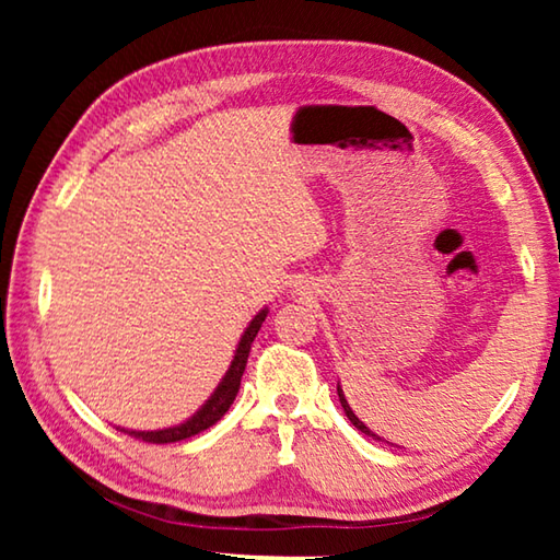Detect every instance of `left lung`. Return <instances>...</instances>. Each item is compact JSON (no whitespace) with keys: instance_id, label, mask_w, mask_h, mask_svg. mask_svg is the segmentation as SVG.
I'll list each match as a JSON object with an SVG mask.
<instances>
[{"instance_id":"1","label":"left lung","mask_w":560,"mask_h":560,"mask_svg":"<svg viewBox=\"0 0 560 560\" xmlns=\"http://www.w3.org/2000/svg\"><path fill=\"white\" fill-rule=\"evenodd\" d=\"M338 400H340V407H343V412L348 415V420L350 422H353V428H358L360 432H365L368 434V438H373V440H381V438H377V434L371 430V428H368V424L363 422V420H360V417L353 412V407H350L348 405V400H346V395H343V387H340V383H338Z\"/></svg>"}]
</instances>
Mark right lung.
<instances>
[{
    "instance_id": "1",
    "label": "right lung",
    "mask_w": 560,
    "mask_h": 560,
    "mask_svg": "<svg viewBox=\"0 0 560 560\" xmlns=\"http://www.w3.org/2000/svg\"><path fill=\"white\" fill-rule=\"evenodd\" d=\"M267 314H269V308H261L259 314L249 320V326L244 328L240 343H236L234 358H232L230 368H226V373L220 381V385L214 387V393L207 397L205 405L192 417H187L185 422L173 424V428H165V430H148V432L145 430H126V428H118V430L130 434V438L143 440V442H153V444L179 442V440L195 438V434L210 430L217 420H222L224 412L230 410V405L234 402L236 393H240L242 375H244V368H246V358H249L252 343H254V338H257Z\"/></svg>"
}]
</instances>
